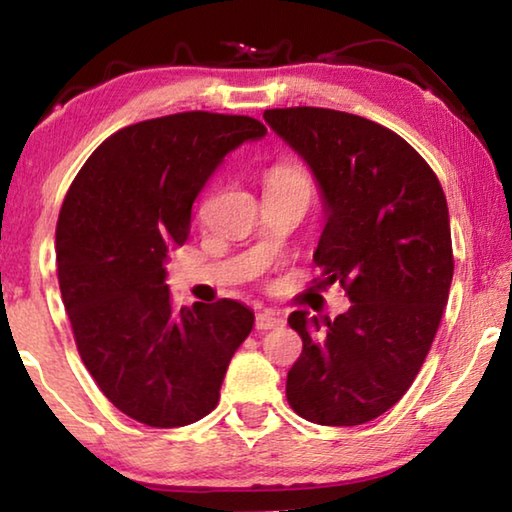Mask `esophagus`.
I'll list each match as a JSON object with an SVG mask.
<instances>
[{
    "mask_svg": "<svg viewBox=\"0 0 512 512\" xmlns=\"http://www.w3.org/2000/svg\"><path fill=\"white\" fill-rule=\"evenodd\" d=\"M280 325H284V318L273 314V311H262V314H257V318H255L257 329H273V327H280Z\"/></svg>",
    "mask_w": 512,
    "mask_h": 512,
    "instance_id": "obj_1",
    "label": "esophagus"
}]
</instances>
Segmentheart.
<instances>
[{
	"label": "heart",
	"mask_w": 512,
	"mask_h": 512,
	"mask_svg": "<svg viewBox=\"0 0 512 512\" xmlns=\"http://www.w3.org/2000/svg\"><path fill=\"white\" fill-rule=\"evenodd\" d=\"M271 185H309V180L305 173L298 167H293V164H280V167L268 171L266 187Z\"/></svg>",
	"instance_id": "b5f03b06"
}]
</instances>
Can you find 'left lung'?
<instances>
[{"instance_id":"obj_1","label":"left lung","mask_w":512,"mask_h":512,"mask_svg":"<svg viewBox=\"0 0 512 512\" xmlns=\"http://www.w3.org/2000/svg\"><path fill=\"white\" fill-rule=\"evenodd\" d=\"M264 121L316 178L325 228L314 262L341 282L334 320L293 311L302 354L287 377L300 418L354 427L402 400L427 359L454 275L447 198L420 153L388 128L327 108Z\"/></svg>"}]
</instances>
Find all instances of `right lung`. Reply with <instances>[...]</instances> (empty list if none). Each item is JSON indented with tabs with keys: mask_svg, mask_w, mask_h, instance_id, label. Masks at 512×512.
I'll return each mask as SVG.
<instances>
[{
	"mask_svg": "<svg viewBox=\"0 0 512 512\" xmlns=\"http://www.w3.org/2000/svg\"><path fill=\"white\" fill-rule=\"evenodd\" d=\"M266 135L253 117L216 112L140 121L110 135L65 196L56 264L76 348L103 395L149 427H185L216 402L255 323L237 300L173 309L169 250L225 155Z\"/></svg>",
	"mask_w": 512,
	"mask_h": 512,
	"instance_id": "right-lung-1",
	"label": "right lung"
}]
</instances>
